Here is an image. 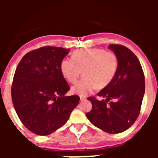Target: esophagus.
<instances>
[{"instance_id":"1","label":"esophagus","mask_w":158,"mask_h":158,"mask_svg":"<svg viewBox=\"0 0 158 158\" xmlns=\"http://www.w3.org/2000/svg\"><path fill=\"white\" fill-rule=\"evenodd\" d=\"M86 99H87L86 97H82V96H80V100L81 101H84Z\"/></svg>"}]
</instances>
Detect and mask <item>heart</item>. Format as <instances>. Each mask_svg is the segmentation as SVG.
Returning a JSON list of instances; mask_svg holds the SVG:
<instances>
[{
  "mask_svg": "<svg viewBox=\"0 0 158 158\" xmlns=\"http://www.w3.org/2000/svg\"><path fill=\"white\" fill-rule=\"evenodd\" d=\"M60 69L70 82H75L82 73L83 77L72 87L71 90L74 94L86 96L97 87L104 88L111 82L118 69V59L113 52L101 48L79 49L73 52L71 59L61 61Z\"/></svg>",
  "mask_w": 158,
  "mask_h": 158,
  "instance_id": "obj_1",
  "label": "heart"
}]
</instances>
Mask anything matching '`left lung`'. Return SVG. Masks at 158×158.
<instances>
[{"label": "left lung", "mask_w": 158, "mask_h": 158, "mask_svg": "<svg viewBox=\"0 0 158 158\" xmlns=\"http://www.w3.org/2000/svg\"><path fill=\"white\" fill-rule=\"evenodd\" d=\"M108 48L118 59V69L111 82L97 94L106 100L88 97L92 109L86 117L102 131L118 134L130 128L138 117L145 93V77L131 50L119 44H110Z\"/></svg>", "instance_id": "obj_1"}]
</instances>
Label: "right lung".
I'll return each instance as SVG.
<instances>
[{"mask_svg":"<svg viewBox=\"0 0 158 158\" xmlns=\"http://www.w3.org/2000/svg\"><path fill=\"white\" fill-rule=\"evenodd\" d=\"M69 49L43 47L30 51L18 64L12 100L20 120L35 135L45 136L64 126L79 103V96H65L70 86L61 61Z\"/></svg>","mask_w":158,"mask_h":158,"instance_id":"right-lung-1","label":"right lung"}]
</instances>
